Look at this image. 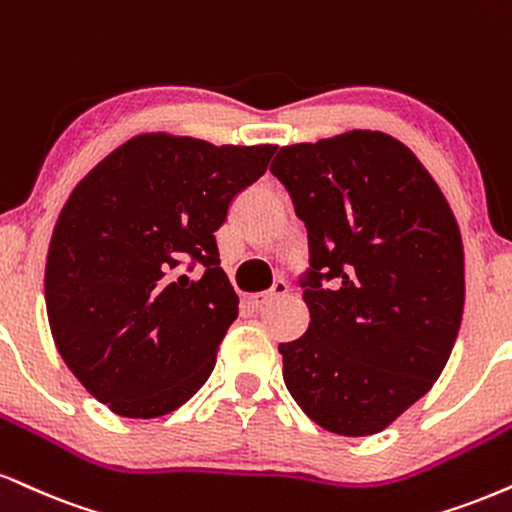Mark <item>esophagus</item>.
Wrapping results in <instances>:
<instances>
[{
	"mask_svg": "<svg viewBox=\"0 0 512 512\" xmlns=\"http://www.w3.org/2000/svg\"><path fill=\"white\" fill-rule=\"evenodd\" d=\"M286 293H288V283L283 281V279H279V281H274L272 291H267V293H252V295H248V303H250L252 307H264L267 303H272V300L281 298V295H286Z\"/></svg>",
	"mask_w": 512,
	"mask_h": 512,
	"instance_id": "1",
	"label": "esophagus"
}]
</instances>
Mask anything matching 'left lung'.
<instances>
[{"mask_svg":"<svg viewBox=\"0 0 512 512\" xmlns=\"http://www.w3.org/2000/svg\"><path fill=\"white\" fill-rule=\"evenodd\" d=\"M269 171L310 243V326L279 346L286 389L326 432L377 434L451 357L465 305L458 221L420 159L381 131L281 147Z\"/></svg>","mask_w":512,"mask_h":512,"instance_id":"8db88e82","label":"left lung"}]
</instances>
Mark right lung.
I'll return each instance as SVG.
<instances>
[{"label":"right lung","instance_id":"right-lung-1","mask_svg":"<svg viewBox=\"0 0 512 512\" xmlns=\"http://www.w3.org/2000/svg\"><path fill=\"white\" fill-rule=\"evenodd\" d=\"M274 152L145 133L73 188L49 240V329L76 379L116 415H169L209 379L238 317L214 231ZM186 261L201 264L200 280L180 274Z\"/></svg>","mask_w":512,"mask_h":512}]
</instances>
